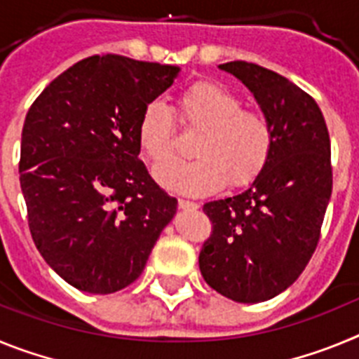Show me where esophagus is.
Wrapping results in <instances>:
<instances>
[{
    "instance_id": "34e87169",
    "label": "esophagus",
    "mask_w": 359,
    "mask_h": 359,
    "mask_svg": "<svg viewBox=\"0 0 359 359\" xmlns=\"http://www.w3.org/2000/svg\"><path fill=\"white\" fill-rule=\"evenodd\" d=\"M177 205H180V208H183V210H196V208H198V203L189 201V199H177Z\"/></svg>"
}]
</instances>
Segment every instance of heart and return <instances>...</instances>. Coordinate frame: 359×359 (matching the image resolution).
<instances>
[{"label":"heart","mask_w":359,"mask_h":359,"mask_svg":"<svg viewBox=\"0 0 359 359\" xmlns=\"http://www.w3.org/2000/svg\"><path fill=\"white\" fill-rule=\"evenodd\" d=\"M243 107V100L219 82L189 86L177 97V115L187 131L199 133L192 145L198 160L156 174L158 182L192 196L210 194L226 183L230 189H243L255 182L271 160L275 133L262 113ZM136 144L154 172L172 163L176 126L165 104L144 107L136 126Z\"/></svg>","instance_id":"obj_1"}]
</instances>
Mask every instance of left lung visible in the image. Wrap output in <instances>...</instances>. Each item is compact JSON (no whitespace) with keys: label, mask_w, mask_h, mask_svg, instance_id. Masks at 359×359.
<instances>
[{"label":"left lung","mask_w":359,"mask_h":359,"mask_svg":"<svg viewBox=\"0 0 359 359\" xmlns=\"http://www.w3.org/2000/svg\"><path fill=\"white\" fill-rule=\"evenodd\" d=\"M219 68L252 91L275 147L244 192L203 205L212 233L199 269L223 297L257 304L286 291L315 253L332 192L331 140L315 98L286 77L244 61Z\"/></svg>","instance_id":"1"}]
</instances>
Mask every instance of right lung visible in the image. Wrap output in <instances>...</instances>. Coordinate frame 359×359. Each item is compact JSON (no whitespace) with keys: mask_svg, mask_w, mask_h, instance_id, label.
Returning a JSON list of instances; mask_svg holds the SVG:
<instances>
[{"mask_svg":"<svg viewBox=\"0 0 359 359\" xmlns=\"http://www.w3.org/2000/svg\"><path fill=\"white\" fill-rule=\"evenodd\" d=\"M180 68L123 55L82 59L36 98L19 182L32 239L59 277L109 294L140 277L177 201L138 160L142 111Z\"/></svg>","mask_w":359,"mask_h":359,"instance_id":"1","label":"right lung"}]
</instances>
